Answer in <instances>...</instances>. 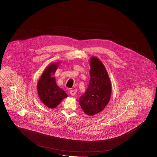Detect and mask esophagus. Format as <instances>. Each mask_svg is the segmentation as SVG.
Returning <instances> with one entry per match:
<instances>
[{"mask_svg": "<svg viewBox=\"0 0 157 157\" xmlns=\"http://www.w3.org/2000/svg\"><path fill=\"white\" fill-rule=\"evenodd\" d=\"M76 89H73V90H71L70 91V94L72 96L75 95V94H76Z\"/></svg>", "mask_w": 157, "mask_h": 157, "instance_id": "34e87169", "label": "esophagus"}]
</instances>
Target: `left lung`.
<instances>
[{
  "label": "left lung",
  "mask_w": 157,
  "mask_h": 157,
  "mask_svg": "<svg viewBox=\"0 0 157 157\" xmlns=\"http://www.w3.org/2000/svg\"><path fill=\"white\" fill-rule=\"evenodd\" d=\"M90 79L87 90L79 99L85 114L94 116L104 109L109 102L112 86L104 65L97 57L90 60Z\"/></svg>",
  "instance_id": "left-lung-1"
}]
</instances>
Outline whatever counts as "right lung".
<instances>
[{
  "label": "right lung",
  "mask_w": 157,
  "mask_h": 157,
  "mask_svg": "<svg viewBox=\"0 0 157 157\" xmlns=\"http://www.w3.org/2000/svg\"><path fill=\"white\" fill-rule=\"evenodd\" d=\"M59 64V62H56L47 67L37 83L40 100L49 108H55L62 100L68 96L66 92L57 85L55 78L52 76Z\"/></svg>",
  "instance_id": "right-lung-1"
}]
</instances>
